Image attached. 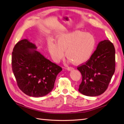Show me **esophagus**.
<instances>
[{
  "label": "esophagus",
  "instance_id": "1",
  "mask_svg": "<svg viewBox=\"0 0 124 124\" xmlns=\"http://www.w3.org/2000/svg\"><path fill=\"white\" fill-rule=\"evenodd\" d=\"M74 68L73 67H68L67 68V70H69V71H71V70H74Z\"/></svg>",
  "mask_w": 124,
  "mask_h": 124
}]
</instances>
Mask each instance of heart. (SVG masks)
Returning <instances> with one entry per match:
<instances>
[{"instance_id": "heart-1", "label": "heart", "mask_w": 124, "mask_h": 124, "mask_svg": "<svg viewBox=\"0 0 124 124\" xmlns=\"http://www.w3.org/2000/svg\"><path fill=\"white\" fill-rule=\"evenodd\" d=\"M95 39L89 32L75 31L56 37V43L50 40L48 48L54 62H59L64 57L75 64H81L89 58L95 47Z\"/></svg>"}]
</instances>
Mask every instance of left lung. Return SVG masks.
Wrapping results in <instances>:
<instances>
[{
  "mask_svg": "<svg viewBox=\"0 0 124 124\" xmlns=\"http://www.w3.org/2000/svg\"><path fill=\"white\" fill-rule=\"evenodd\" d=\"M82 75L78 90L83 95L96 96L108 88L115 70V49L108 40L99 43L90 58L77 67Z\"/></svg>",
  "mask_w": 124,
  "mask_h": 124,
  "instance_id": "1",
  "label": "left lung"
}]
</instances>
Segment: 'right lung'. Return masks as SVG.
<instances>
[{"mask_svg": "<svg viewBox=\"0 0 124 124\" xmlns=\"http://www.w3.org/2000/svg\"><path fill=\"white\" fill-rule=\"evenodd\" d=\"M36 48L27 39L18 42L12 53L11 65L19 89L27 95L38 97L52 91L62 68L34 50Z\"/></svg>", "mask_w": 124, "mask_h": 124, "instance_id": "obj_1", "label": "right lung"}]
</instances>
